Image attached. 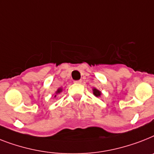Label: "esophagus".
I'll return each instance as SVG.
<instances>
[{
  "instance_id": "1",
  "label": "esophagus",
  "mask_w": 154,
  "mask_h": 154,
  "mask_svg": "<svg viewBox=\"0 0 154 154\" xmlns=\"http://www.w3.org/2000/svg\"><path fill=\"white\" fill-rule=\"evenodd\" d=\"M81 82H82V81H81V80H78V81H74L75 84H81Z\"/></svg>"
}]
</instances>
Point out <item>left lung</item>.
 Segmentation results:
<instances>
[{"label":"left lung","mask_w":154,"mask_h":154,"mask_svg":"<svg viewBox=\"0 0 154 154\" xmlns=\"http://www.w3.org/2000/svg\"><path fill=\"white\" fill-rule=\"evenodd\" d=\"M92 92H93V95H94L95 97H100L101 95H102V92L96 88H92Z\"/></svg>","instance_id":"obj_1"}]
</instances>
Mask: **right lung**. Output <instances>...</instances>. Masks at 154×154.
Wrapping results in <instances>:
<instances>
[{"label": "right lung", "mask_w": 154, "mask_h": 154, "mask_svg": "<svg viewBox=\"0 0 154 154\" xmlns=\"http://www.w3.org/2000/svg\"><path fill=\"white\" fill-rule=\"evenodd\" d=\"M62 91H63V88H57V91H56V92H55V94H54V97H57V95L60 94V93H61V92H62Z\"/></svg>", "instance_id": "right-lung-1"}]
</instances>
